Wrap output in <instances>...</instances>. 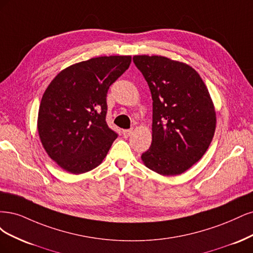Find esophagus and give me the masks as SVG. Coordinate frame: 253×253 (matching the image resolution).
Listing matches in <instances>:
<instances>
[{
	"instance_id": "obj_1",
	"label": "esophagus",
	"mask_w": 253,
	"mask_h": 253,
	"mask_svg": "<svg viewBox=\"0 0 253 253\" xmlns=\"http://www.w3.org/2000/svg\"><path fill=\"white\" fill-rule=\"evenodd\" d=\"M132 132H133V129H126V130H123V135L124 137H129L132 134Z\"/></svg>"
}]
</instances>
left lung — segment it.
Returning <instances> with one entry per match:
<instances>
[{"instance_id":"left-lung-1","label":"left lung","mask_w":253,"mask_h":253,"mask_svg":"<svg viewBox=\"0 0 253 253\" xmlns=\"http://www.w3.org/2000/svg\"><path fill=\"white\" fill-rule=\"evenodd\" d=\"M152 97V143L142 154L146 167L177 175L205 154L215 131L208 89L189 65L161 55H134Z\"/></svg>"}]
</instances>
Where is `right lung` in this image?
Listing matches in <instances>:
<instances>
[{
    "label": "right lung",
    "mask_w": 253,
    "mask_h": 253,
    "mask_svg": "<svg viewBox=\"0 0 253 253\" xmlns=\"http://www.w3.org/2000/svg\"><path fill=\"white\" fill-rule=\"evenodd\" d=\"M130 55L99 56L62 70L41 101L38 131L48 156L73 174L99 166L118 133L106 123L108 89Z\"/></svg>",
    "instance_id": "add662e5"
}]
</instances>
